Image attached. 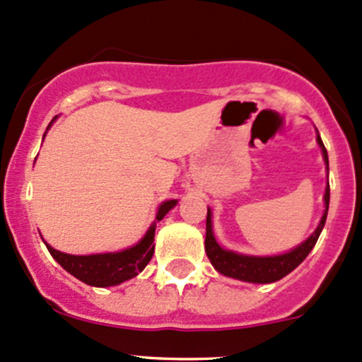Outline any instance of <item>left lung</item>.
Returning <instances> with one entry per match:
<instances>
[{"label":"left lung","instance_id":"1","mask_svg":"<svg viewBox=\"0 0 362 362\" xmlns=\"http://www.w3.org/2000/svg\"><path fill=\"white\" fill-rule=\"evenodd\" d=\"M317 144L322 151V158H325L326 166H328V152H326L325 144H322L321 136L317 135ZM329 170V168H328ZM325 206L326 210L322 213V218L319 222L317 229L314 230V234L309 239L302 243V245L296 246L295 250L288 251L283 255H274V257H250V255H241L235 253V251L223 250L222 246L216 243L215 235H213V227H211V211L208 208L206 215V239H204V250H206L208 258H210L211 265L216 269L220 274L227 277H234V279L246 281V283H274V281L283 279L284 276H288L293 269L298 267L303 260L307 258V255L310 253L312 248L317 243L319 234H321L322 227L326 223V216H328V208H329V184L326 187L325 192Z\"/></svg>","mask_w":362,"mask_h":362}]
</instances>
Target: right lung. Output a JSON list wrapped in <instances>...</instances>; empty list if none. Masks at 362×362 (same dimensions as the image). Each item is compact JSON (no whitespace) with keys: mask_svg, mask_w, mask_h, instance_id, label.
<instances>
[{"mask_svg":"<svg viewBox=\"0 0 362 362\" xmlns=\"http://www.w3.org/2000/svg\"><path fill=\"white\" fill-rule=\"evenodd\" d=\"M177 204V199L165 201L159 206L154 223L149 227L147 234L132 248L117 251V253H98V255H67L59 250H53L48 243V251L67 272L78 277L85 284L97 288L116 286L132 277L139 276L149 264L154 255V232L156 222L163 220V216Z\"/></svg>","mask_w":362,"mask_h":362,"instance_id":"obj_1","label":"right lung"}]
</instances>
